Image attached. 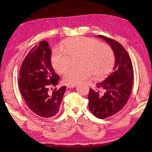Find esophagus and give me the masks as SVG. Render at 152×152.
I'll use <instances>...</instances> for the list:
<instances>
[{"instance_id": "esophagus-1", "label": "esophagus", "mask_w": 152, "mask_h": 152, "mask_svg": "<svg viewBox=\"0 0 152 152\" xmlns=\"http://www.w3.org/2000/svg\"><path fill=\"white\" fill-rule=\"evenodd\" d=\"M67 87L68 88H75L76 87V84H68L67 86Z\"/></svg>"}]
</instances>
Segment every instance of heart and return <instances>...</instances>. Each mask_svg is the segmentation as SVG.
<instances>
[{"mask_svg": "<svg viewBox=\"0 0 152 152\" xmlns=\"http://www.w3.org/2000/svg\"><path fill=\"white\" fill-rule=\"evenodd\" d=\"M63 50L52 52L51 63L57 72L64 73L69 68L71 59H76L78 68L70 69L63 80L67 84H78L92 76L97 79L107 73L114 64L111 48L93 38L77 37L68 38L63 43Z\"/></svg>", "mask_w": 152, "mask_h": 152, "instance_id": "b5f03b06", "label": "heart"}]
</instances>
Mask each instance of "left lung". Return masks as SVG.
Here are the masks:
<instances>
[{
	"label": "left lung",
	"mask_w": 152,
	"mask_h": 152,
	"mask_svg": "<svg viewBox=\"0 0 152 152\" xmlns=\"http://www.w3.org/2000/svg\"><path fill=\"white\" fill-rule=\"evenodd\" d=\"M99 37L111 46L115 54L114 69L104 80L90 89V111L100 119H104L120 112L127 104L132 89L134 70L128 52L118 41L105 36Z\"/></svg>",
	"instance_id": "8db88e82"
}]
</instances>
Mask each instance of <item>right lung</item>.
I'll return each instance as SVG.
<instances>
[{
	"instance_id": "obj_1",
	"label": "right lung",
	"mask_w": 152,
	"mask_h": 152,
	"mask_svg": "<svg viewBox=\"0 0 152 152\" xmlns=\"http://www.w3.org/2000/svg\"><path fill=\"white\" fill-rule=\"evenodd\" d=\"M51 51L45 40L35 45L23 60L19 72L18 86L27 106L39 116L48 118L59 112L66 86L49 94L50 86H56L60 76L50 63Z\"/></svg>"
}]
</instances>
